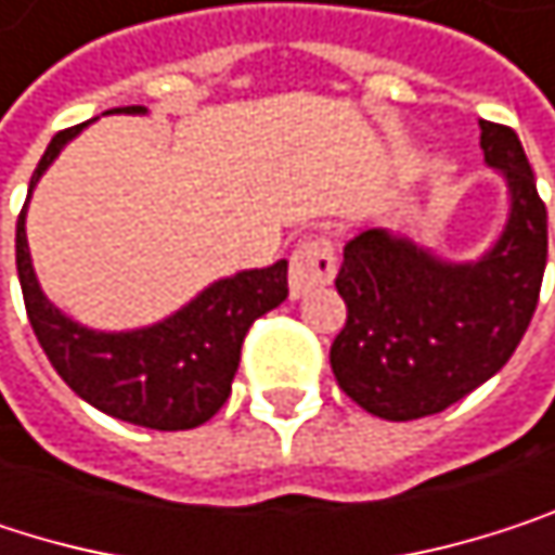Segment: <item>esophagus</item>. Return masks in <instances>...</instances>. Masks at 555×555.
<instances>
[{"label":"esophagus","instance_id":"34e87169","mask_svg":"<svg viewBox=\"0 0 555 555\" xmlns=\"http://www.w3.org/2000/svg\"><path fill=\"white\" fill-rule=\"evenodd\" d=\"M338 272V256H335V246L328 236H312L306 240L296 253H293V262H289V289H293V299H302L322 286H328Z\"/></svg>","mask_w":555,"mask_h":555}]
</instances>
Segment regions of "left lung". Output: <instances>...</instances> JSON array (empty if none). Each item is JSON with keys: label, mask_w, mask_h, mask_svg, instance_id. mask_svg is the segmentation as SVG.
Instances as JSON below:
<instances>
[{"label": "left lung", "mask_w": 555, "mask_h": 555, "mask_svg": "<svg viewBox=\"0 0 555 555\" xmlns=\"http://www.w3.org/2000/svg\"><path fill=\"white\" fill-rule=\"evenodd\" d=\"M488 168L507 184V220L478 259H442L384 227L345 243L332 345L338 387L367 413L406 423L442 413L517 351L546 269V204L511 126L481 119Z\"/></svg>", "instance_id": "left-lung-1"}]
</instances>
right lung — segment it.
I'll use <instances>...</instances> for the list:
<instances>
[{
	"instance_id": "right-lung-1",
	"label": "right lung",
	"mask_w": 555,
	"mask_h": 555,
	"mask_svg": "<svg viewBox=\"0 0 555 555\" xmlns=\"http://www.w3.org/2000/svg\"><path fill=\"white\" fill-rule=\"evenodd\" d=\"M106 113L142 116L149 109L119 106ZM83 126L64 129L51 139L18 214L15 266L28 322L61 380L100 413L158 433L194 429L227 403L249 325L286 302L289 262L280 259L266 269L223 275V280L201 289L188 306L145 328L96 332L74 322L41 293L25 236V210L41 175L51 168L61 149L80 135Z\"/></svg>"
}]
</instances>
